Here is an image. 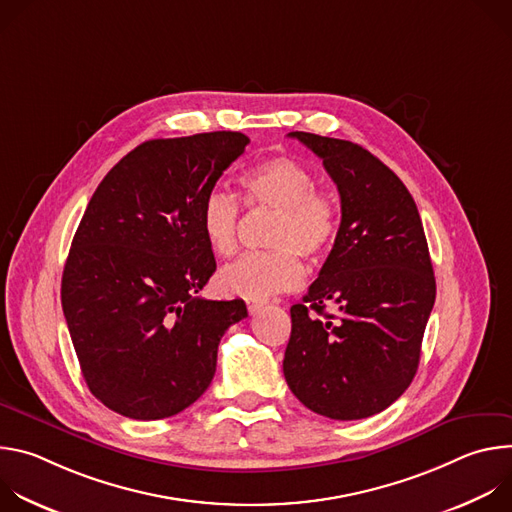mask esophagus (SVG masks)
I'll return each instance as SVG.
<instances>
[{
	"label": "esophagus",
	"instance_id": "esophagus-1",
	"mask_svg": "<svg viewBox=\"0 0 512 512\" xmlns=\"http://www.w3.org/2000/svg\"><path fill=\"white\" fill-rule=\"evenodd\" d=\"M263 306H265L263 300H247V310H249V314H257Z\"/></svg>",
	"mask_w": 512,
	"mask_h": 512
}]
</instances>
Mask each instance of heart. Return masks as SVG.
Segmentation results:
<instances>
[{"label":"heart","mask_w":512,"mask_h":512,"mask_svg":"<svg viewBox=\"0 0 512 512\" xmlns=\"http://www.w3.org/2000/svg\"><path fill=\"white\" fill-rule=\"evenodd\" d=\"M243 202L249 208H273L267 245L269 251L247 253L218 273L225 294L265 300L302 283L306 269L298 252L322 259L340 231L338 198L316 186V174L291 156H273L253 164L241 176ZM239 200L212 188L198 212L200 231L208 249L221 257L235 253L239 237Z\"/></svg>","instance_id":"b5f03b06"}]
</instances>
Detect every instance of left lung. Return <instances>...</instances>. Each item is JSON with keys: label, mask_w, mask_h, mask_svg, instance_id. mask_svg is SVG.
Masks as SVG:
<instances>
[{"label": "left lung", "mask_w": 512, "mask_h": 512, "mask_svg": "<svg viewBox=\"0 0 512 512\" xmlns=\"http://www.w3.org/2000/svg\"><path fill=\"white\" fill-rule=\"evenodd\" d=\"M289 137L322 158L342 218L318 279L289 310L283 375L314 413L364 419L395 403L417 373L435 302L423 225L405 184L369 150L306 131Z\"/></svg>", "instance_id": "1"}]
</instances>
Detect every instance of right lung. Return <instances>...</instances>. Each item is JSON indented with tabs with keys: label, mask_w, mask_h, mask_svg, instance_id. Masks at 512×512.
Masks as SVG:
<instances>
[{
	"label": "right lung",
	"mask_w": 512,
	"mask_h": 512,
	"mask_svg": "<svg viewBox=\"0 0 512 512\" xmlns=\"http://www.w3.org/2000/svg\"><path fill=\"white\" fill-rule=\"evenodd\" d=\"M249 137L212 131L145 141L97 186L62 273V310L91 393L111 411L164 419L210 385L243 300L198 296L216 261L198 212Z\"/></svg>",
	"instance_id": "add662e5"
}]
</instances>
